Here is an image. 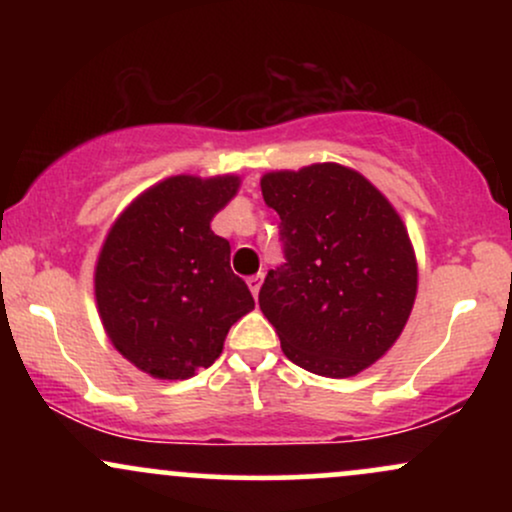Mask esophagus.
I'll return each instance as SVG.
<instances>
[{
    "instance_id": "1",
    "label": "esophagus",
    "mask_w": 512,
    "mask_h": 512,
    "mask_svg": "<svg viewBox=\"0 0 512 512\" xmlns=\"http://www.w3.org/2000/svg\"><path fill=\"white\" fill-rule=\"evenodd\" d=\"M262 279H264V274H255V276H250L248 279V286H250V291H252V296H260V286H262Z\"/></svg>"
}]
</instances>
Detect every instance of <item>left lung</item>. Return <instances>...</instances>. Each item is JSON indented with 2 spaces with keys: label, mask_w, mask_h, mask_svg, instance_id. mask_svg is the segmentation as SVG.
<instances>
[{
  "label": "left lung",
  "mask_w": 512,
  "mask_h": 512,
  "mask_svg": "<svg viewBox=\"0 0 512 512\" xmlns=\"http://www.w3.org/2000/svg\"><path fill=\"white\" fill-rule=\"evenodd\" d=\"M260 187L286 252L260 289L264 317L296 366L358 375L392 349L414 308L419 267L402 216L342 163L272 170Z\"/></svg>",
  "instance_id": "8db88e82"
}]
</instances>
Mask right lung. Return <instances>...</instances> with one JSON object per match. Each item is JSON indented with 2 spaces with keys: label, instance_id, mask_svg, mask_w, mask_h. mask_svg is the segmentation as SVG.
<instances>
[{
  "label": "right lung",
  "instance_id": "1",
  "mask_svg": "<svg viewBox=\"0 0 512 512\" xmlns=\"http://www.w3.org/2000/svg\"><path fill=\"white\" fill-rule=\"evenodd\" d=\"M238 175H170L134 197L98 252L93 291L113 346L158 380H187L221 356L231 325L255 308L211 219Z\"/></svg>",
  "mask_w": 512,
  "mask_h": 512
}]
</instances>
